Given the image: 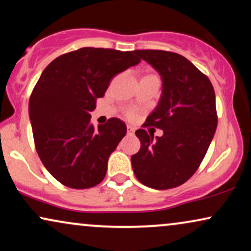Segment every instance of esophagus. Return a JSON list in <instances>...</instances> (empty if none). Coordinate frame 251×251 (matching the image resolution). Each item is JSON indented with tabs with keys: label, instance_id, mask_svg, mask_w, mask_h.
<instances>
[{
	"label": "esophagus",
	"instance_id": "34e87169",
	"mask_svg": "<svg viewBox=\"0 0 251 251\" xmlns=\"http://www.w3.org/2000/svg\"><path fill=\"white\" fill-rule=\"evenodd\" d=\"M126 131H128V133H133V132H135V128L128 125V126H126Z\"/></svg>",
	"mask_w": 251,
	"mask_h": 251
}]
</instances>
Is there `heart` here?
<instances>
[{"mask_svg": "<svg viewBox=\"0 0 251 251\" xmlns=\"http://www.w3.org/2000/svg\"><path fill=\"white\" fill-rule=\"evenodd\" d=\"M129 115H130V116H133V115H135V113H133V112H130V113H129Z\"/></svg>", "mask_w": 251, "mask_h": 251, "instance_id": "obj_1", "label": "heart"}]
</instances>
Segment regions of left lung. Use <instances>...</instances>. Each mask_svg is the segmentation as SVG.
<instances>
[{
  "instance_id": "left-lung-1",
  "label": "left lung",
  "mask_w": 251,
  "mask_h": 251,
  "mask_svg": "<svg viewBox=\"0 0 251 251\" xmlns=\"http://www.w3.org/2000/svg\"><path fill=\"white\" fill-rule=\"evenodd\" d=\"M162 80L156 107L144 126L163 130L161 137L136 131L140 150L131 156L133 173L140 183L168 190L190 179L207 153L216 128V97L212 84L190 60L163 50H136Z\"/></svg>"
}]
</instances>
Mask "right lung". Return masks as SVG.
Instances as JSON below:
<instances>
[{
	"instance_id": "right-lung-1",
	"label": "right lung",
	"mask_w": 251,
	"mask_h": 251,
	"mask_svg": "<svg viewBox=\"0 0 251 251\" xmlns=\"http://www.w3.org/2000/svg\"><path fill=\"white\" fill-rule=\"evenodd\" d=\"M139 63L133 51L82 48L42 72L29 98V120L41 161L65 186L81 190L104 179L126 126L112 118L95 128L90 112L112 78Z\"/></svg>"
}]
</instances>
